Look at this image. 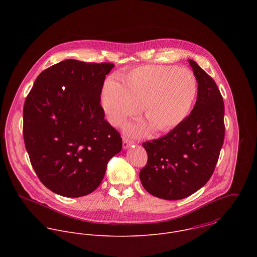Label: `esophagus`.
<instances>
[{
	"label": "esophagus",
	"instance_id": "esophagus-1",
	"mask_svg": "<svg viewBox=\"0 0 257 257\" xmlns=\"http://www.w3.org/2000/svg\"><path fill=\"white\" fill-rule=\"evenodd\" d=\"M135 144V142L134 141H132V140H130L128 138H126V137H123L122 138V147L125 149V148H127L128 147H131V146H133Z\"/></svg>",
	"mask_w": 257,
	"mask_h": 257
}]
</instances>
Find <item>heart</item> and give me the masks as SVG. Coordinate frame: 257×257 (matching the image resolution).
I'll list each match as a JSON object with an SVG mask.
<instances>
[{
    "instance_id": "heart-1",
    "label": "heart",
    "mask_w": 257,
    "mask_h": 257,
    "mask_svg": "<svg viewBox=\"0 0 257 257\" xmlns=\"http://www.w3.org/2000/svg\"><path fill=\"white\" fill-rule=\"evenodd\" d=\"M122 82L111 76L104 84L102 104L108 119L120 124L138 114L143 106L146 117L160 133H168L183 122L198 92L194 73L171 65L137 67L122 76Z\"/></svg>"
}]
</instances>
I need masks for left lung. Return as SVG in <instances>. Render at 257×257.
<instances>
[{"instance_id":"8db88e82","label":"left lung","mask_w":257,"mask_h":257,"mask_svg":"<svg viewBox=\"0 0 257 257\" xmlns=\"http://www.w3.org/2000/svg\"><path fill=\"white\" fill-rule=\"evenodd\" d=\"M198 82L196 104L166 136L143 144L147 165L140 178L147 192L164 200L184 199L214 173L224 140V105L214 79L189 60Z\"/></svg>"}]
</instances>
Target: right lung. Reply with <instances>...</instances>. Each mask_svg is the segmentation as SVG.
<instances>
[{
    "label": "right lung",
    "mask_w": 257,
    "mask_h": 257,
    "mask_svg": "<svg viewBox=\"0 0 257 257\" xmlns=\"http://www.w3.org/2000/svg\"><path fill=\"white\" fill-rule=\"evenodd\" d=\"M113 64L67 59L43 70L24 105V141L37 177L50 191L77 198L102 182L122 147L105 119L101 93Z\"/></svg>",
    "instance_id": "1"
}]
</instances>
